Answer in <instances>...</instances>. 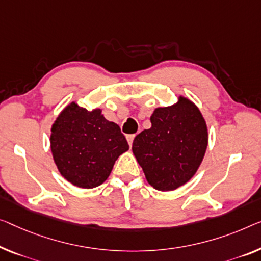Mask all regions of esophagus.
<instances>
[{"label":"esophagus","mask_w":261,"mask_h":261,"mask_svg":"<svg viewBox=\"0 0 261 261\" xmlns=\"http://www.w3.org/2000/svg\"><path fill=\"white\" fill-rule=\"evenodd\" d=\"M135 136L136 135H127L126 136V139H127V143H129V145L131 146L132 143H134V139H135Z\"/></svg>","instance_id":"1"}]
</instances>
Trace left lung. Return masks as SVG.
<instances>
[{
    "mask_svg": "<svg viewBox=\"0 0 261 261\" xmlns=\"http://www.w3.org/2000/svg\"><path fill=\"white\" fill-rule=\"evenodd\" d=\"M150 129L132 143V152L146 180L159 191H172L197 172L207 147V127L199 109L184 97L177 104L158 108Z\"/></svg>",
    "mask_w": 261,
    "mask_h": 261,
    "instance_id": "left-lung-1",
    "label": "left lung"
}]
</instances>
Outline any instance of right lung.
<instances>
[{
	"instance_id": "1",
	"label": "right lung",
	"mask_w": 261,
	"mask_h": 261,
	"mask_svg": "<svg viewBox=\"0 0 261 261\" xmlns=\"http://www.w3.org/2000/svg\"><path fill=\"white\" fill-rule=\"evenodd\" d=\"M50 146L62 176L82 189L106 181L116 159L129 150L119 126L104 118L100 109L88 111L75 102L53 124Z\"/></svg>"
}]
</instances>
